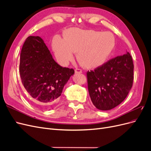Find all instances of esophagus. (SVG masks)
Returning <instances> with one entry per match:
<instances>
[{
	"instance_id": "esophagus-1",
	"label": "esophagus",
	"mask_w": 151,
	"mask_h": 151,
	"mask_svg": "<svg viewBox=\"0 0 151 151\" xmlns=\"http://www.w3.org/2000/svg\"><path fill=\"white\" fill-rule=\"evenodd\" d=\"M75 73L76 74H81V73H82V70L79 68H76V69H75Z\"/></svg>"
}]
</instances>
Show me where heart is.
<instances>
[{"mask_svg":"<svg viewBox=\"0 0 151 151\" xmlns=\"http://www.w3.org/2000/svg\"><path fill=\"white\" fill-rule=\"evenodd\" d=\"M116 44L115 36L110 32L70 28L64 32V39L55 36L52 49L58 62L66 65L77 52L81 65L94 69L104 65L111 55Z\"/></svg>","mask_w":151,"mask_h":151,"instance_id":"b5f03b06","label":"heart"}]
</instances>
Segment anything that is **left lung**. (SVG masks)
I'll return each mask as SVG.
<instances>
[{"label":"left lung","mask_w":151,"mask_h":151,"mask_svg":"<svg viewBox=\"0 0 151 151\" xmlns=\"http://www.w3.org/2000/svg\"><path fill=\"white\" fill-rule=\"evenodd\" d=\"M88 91L93 104L100 110H109L120 104L129 93L134 80V63L127 52L94 71L87 72Z\"/></svg>","instance_id":"1"}]
</instances>
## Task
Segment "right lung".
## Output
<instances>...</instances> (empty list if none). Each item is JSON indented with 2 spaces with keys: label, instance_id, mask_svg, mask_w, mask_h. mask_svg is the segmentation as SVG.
I'll list each match as a JSON object with an SVG mask.
<instances>
[{
  "label": "right lung",
  "instance_id": "1",
  "mask_svg": "<svg viewBox=\"0 0 151 151\" xmlns=\"http://www.w3.org/2000/svg\"><path fill=\"white\" fill-rule=\"evenodd\" d=\"M19 73L27 92L36 106L43 109L58 102L74 70L59 65L42 38L30 36L21 50Z\"/></svg>",
  "mask_w": 151,
  "mask_h": 151
}]
</instances>
